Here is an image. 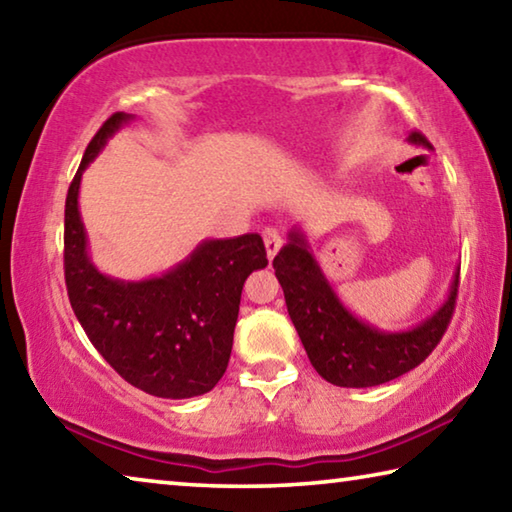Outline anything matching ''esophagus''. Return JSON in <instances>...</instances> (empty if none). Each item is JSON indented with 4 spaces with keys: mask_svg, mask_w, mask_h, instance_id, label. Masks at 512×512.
I'll return each mask as SVG.
<instances>
[{
    "mask_svg": "<svg viewBox=\"0 0 512 512\" xmlns=\"http://www.w3.org/2000/svg\"><path fill=\"white\" fill-rule=\"evenodd\" d=\"M264 246H266L268 259H271V262H273V257L280 253V248H282V235H280V232H277L275 228H266L264 230Z\"/></svg>",
    "mask_w": 512,
    "mask_h": 512,
    "instance_id": "1",
    "label": "esophagus"
}]
</instances>
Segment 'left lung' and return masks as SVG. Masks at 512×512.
Here are the masks:
<instances>
[{
  "label": "left lung",
  "instance_id": "8db88e82",
  "mask_svg": "<svg viewBox=\"0 0 512 512\" xmlns=\"http://www.w3.org/2000/svg\"><path fill=\"white\" fill-rule=\"evenodd\" d=\"M409 142L431 149L420 133H411ZM273 268L311 366L334 386L368 388L402 377L429 357L454 314L458 271L447 300L420 325L381 332L363 323L327 282L302 228L289 232L287 246L275 255Z\"/></svg>",
  "mask_w": 512,
  "mask_h": 512
}]
</instances>
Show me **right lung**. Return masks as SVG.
<instances>
[{"label": "right lung", "mask_w": 512, "mask_h": 512, "mask_svg": "<svg viewBox=\"0 0 512 512\" xmlns=\"http://www.w3.org/2000/svg\"><path fill=\"white\" fill-rule=\"evenodd\" d=\"M115 112L85 149L65 201V284L94 348L140 391L187 400L219 384L228 368L246 277L268 264L257 232L205 239L167 273L140 282L103 275L88 253L79 212L81 178L121 126Z\"/></svg>", "instance_id": "1"}]
</instances>
